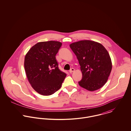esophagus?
<instances>
[{
	"instance_id": "obj_1",
	"label": "esophagus",
	"mask_w": 131,
	"mask_h": 131,
	"mask_svg": "<svg viewBox=\"0 0 131 131\" xmlns=\"http://www.w3.org/2000/svg\"><path fill=\"white\" fill-rule=\"evenodd\" d=\"M74 71H75V69H74V68H72V69L69 71V72H70V73H72L74 72Z\"/></svg>"
}]
</instances>
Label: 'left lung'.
<instances>
[{"label": "left lung", "mask_w": 131, "mask_h": 131, "mask_svg": "<svg viewBox=\"0 0 131 131\" xmlns=\"http://www.w3.org/2000/svg\"><path fill=\"white\" fill-rule=\"evenodd\" d=\"M82 73L79 85L90 91L101 88L107 82L112 69L110 54L100 43L82 40L70 44Z\"/></svg>", "instance_id": "1"}]
</instances>
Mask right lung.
<instances>
[{"label": "right lung", "instance_id": "right-lung-1", "mask_svg": "<svg viewBox=\"0 0 131 131\" xmlns=\"http://www.w3.org/2000/svg\"><path fill=\"white\" fill-rule=\"evenodd\" d=\"M62 45L58 41L37 43L25 57L24 67L28 81L38 93L48 96L61 87L66 74L58 68L56 54Z\"/></svg>", "mask_w": 131, "mask_h": 131}]
</instances>
